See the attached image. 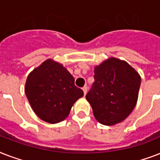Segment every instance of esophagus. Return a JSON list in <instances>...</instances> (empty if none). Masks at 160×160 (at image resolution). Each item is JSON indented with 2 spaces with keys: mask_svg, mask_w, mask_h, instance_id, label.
Segmentation results:
<instances>
[{
  "mask_svg": "<svg viewBox=\"0 0 160 160\" xmlns=\"http://www.w3.org/2000/svg\"><path fill=\"white\" fill-rule=\"evenodd\" d=\"M87 86H84V87L82 88V90H83V91H84V94H85V95H86V93H87Z\"/></svg>",
  "mask_w": 160,
  "mask_h": 160,
  "instance_id": "esophagus-1",
  "label": "esophagus"
}]
</instances>
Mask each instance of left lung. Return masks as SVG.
<instances>
[{"instance_id": "8db88e82", "label": "left lung", "mask_w": 160, "mask_h": 160, "mask_svg": "<svg viewBox=\"0 0 160 160\" xmlns=\"http://www.w3.org/2000/svg\"><path fill=\"white\" fill-rule=\"evenodd\" d=\"M95 82L86 95L97 121L114 125L129 116L137 104L141 78L126 61L110 57L95 67Z\"/></svg>"}]
</instances>
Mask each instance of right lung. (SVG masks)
<instances>
[{
  "label": "right lung",
  "mask_w": 160,
  "mask_h": 160,
  "mask_svg": "<svg viewBox=\"0 0 160 160\" xmlns=\"http://www.w3.org/2000/svg\"><path fill=\"white\" fill-rule=\"evenodd\" d=\"M25 93L35 114L50 124L67 118L75 101L84 95L67 69L52 59L29 74Z\"/></svg>",
  "instance_id": "1"
}]
</instances>
